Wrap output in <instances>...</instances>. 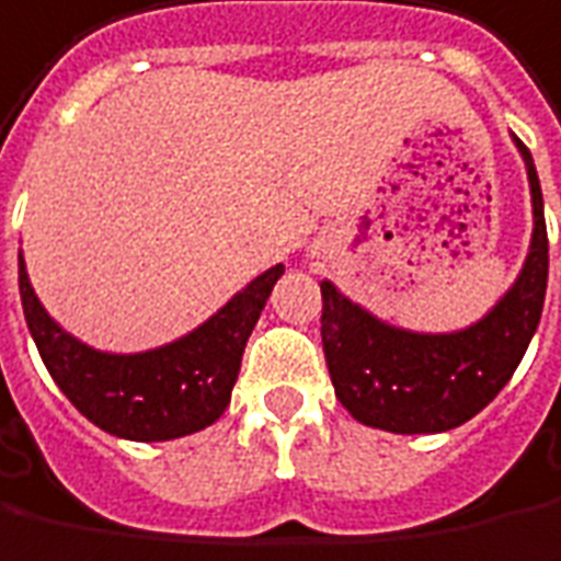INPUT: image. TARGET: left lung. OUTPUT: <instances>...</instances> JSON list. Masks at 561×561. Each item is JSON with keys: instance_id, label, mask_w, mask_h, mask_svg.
Listing matches in <instances>:
<instances>
[{"instance_id": "8db88e82", "label": "left lung", "mask_w": 561, "mask_h": 561, "mask_svg": "<svg viewBox=\"0 0 561 561\" xmlns=\"http://www.w3.org/2000/svg\"><path fill=\"white\" fill-rule=\"evenodd\" d=\"M528 170L535 231L519 277L492 311L467 330L412 332L391 327L323 280L320 339L332 388L366 427L391 434H443L492 403L538 330L550 243L531 152L513 137Z\"/></svg>"}]
</instances>
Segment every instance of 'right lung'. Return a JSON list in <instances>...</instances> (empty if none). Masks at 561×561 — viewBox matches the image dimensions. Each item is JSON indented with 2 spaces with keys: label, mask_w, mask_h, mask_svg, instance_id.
Segmentation results:
<instances>
[{
  "label": "right lung",
  "mask_w": 561,
  "mask_h": 561,
  "mask_svg": "<svg viewBox=\"0 0 561 561\" xmlns=\"http://www.w3.org/2000/svg\"><path fill=\"white\" fill-rule=\"evenodd\" d=\"M284 265L262 272L170 345L140 354H110L69 335L38 302L18 256L23 318L42 360L67 400L100 431L137 443H161L210 427L231 400L243 347Z\"/></svg>",
  "instance_id": "1"
}]
</instances>
